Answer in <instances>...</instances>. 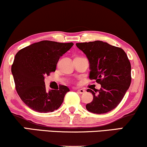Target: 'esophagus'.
I'll return each instance as SVG.
<instances>
[{
  "label": "esophagus",
  "mask_w": 147,
  "mask_h": 147,
  "mask_svg": "<svg viewBox=\"0 0 147 147\" xmlns=\"http://www.w3.org/2000/svg\"><path fill=\"white\" fill-rule=\"evenodd\" d=\"M77 92H78L79 94H84V93L86 92V90H84V89H79V90H77Z\"/></svg>",
  "instance_id": "esophagus-1"
}]
</instances>
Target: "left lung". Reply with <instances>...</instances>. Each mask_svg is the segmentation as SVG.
<instances>
[{
  "mask_svg": "<svg viewBox=\"0 0 147 147\" xmlns=\"http://www.w3.org/2000/svg\"><path fill=\"white\" fill-rule=\"evenodd\" d=\"M90 63L89 78L101 85L100 90L87 92L93 94L92 101L86 105L88 111L105 114L116 108L129 88L131 63L127 54L119 47L107 42L94 41L77 43Z\"/></svg>",
  "mask_w": 147,
  "mask_h": 147,
  "instance_id": "obj_1",
  "label": "left lung"
}]
</instances>
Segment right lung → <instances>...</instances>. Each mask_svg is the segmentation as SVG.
Returning <instances> with one entry per match:
<instances>
[{"label":"right lung","mask_w":147,"mask_h":147,"mask_svg":"<svg viewBox=\"0 0 147 147\" xmlns=\"http://www.w3.org/2000/svg\"><path fill=\"white\" fill-rule=\"evenodd\" d=\"M72 42L43 40L21 49L11 66L16 89L21 100L35 112H52L57 109L70 91L59 85L57 90H46L45 77L55 72L59 57L73 46Z\"/></svg>","instance_id":"1"}]
</instances>
